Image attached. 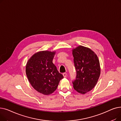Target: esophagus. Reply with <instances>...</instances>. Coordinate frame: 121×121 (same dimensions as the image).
<instances>
[{
    "label": "esophagus",
    "instance_id": "esophagus-1",
    "mask_svg": "<svg viewBox=\"0 0 121 121\" xmlns=\"http://www.w3.org/2000/svg\"><path fill=\"white\" fill-rule=\"evenodd\" d=\"M63 76H64V78H66V77H67V73H63Z\"/></svg>",
    "mask_w": 121,
    "mask_h": 121
}]
</instances>
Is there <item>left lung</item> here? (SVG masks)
<instances>
[{
	"label": "left lung",
	"instance_id": "obj_1",
	"mask_svg": "<svg viewBox=\"0 0 121 121\" xmlns=\"http://www.w3.org/2000/svg\"><path fill=\"white\" fill-rule=\"evenodd\" d=\"M75 79L72 81L74 89L84 94L91 91L97 84L100 73L97 55L90 48L78 46L73 50Z\"/></svg>",
	"mask_w": 121,
	"mask_h": 121
}]
</instances>
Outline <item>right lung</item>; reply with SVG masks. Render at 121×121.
Instances as JSON below:
<instances>
[{
	"label": "right lung",
	"mask_w": 121,
	"mask_h": 121,
	"mask_svg": "<svg viewBox=\"0 0 121 121\" xmlns=\"http://www.w3.org/2000/svg\"><path fill=\"white\" fill-rule=\"evenodd\" d=\"M55 52L42 51L34 54L28 60L26 74L35 89L43 95L54 92L64 77L52 63Z\"/></svg>",
	"instance_id": "add662e5"
}]
</instances>
